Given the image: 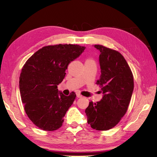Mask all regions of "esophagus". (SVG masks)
<instances>
[{
	"label": "esophagus",
	"instance_id": "1",
	"mask_svg": "<svg viewBox=\"0 0 157 157\" xmlns=\"http://www.w3.org/2000/svg\"><path fill=\"white\" fill-rule=\"evenodd\" d=\"M77 97L78 98H80L82 97V96L80 94H79V93H77Z\"/></svg>",
	"mask_w": 157,
	"mask_h": 157
}]
</instances>
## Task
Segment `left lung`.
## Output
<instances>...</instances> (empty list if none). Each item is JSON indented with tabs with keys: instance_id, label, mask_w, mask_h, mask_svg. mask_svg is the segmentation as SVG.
<instances>
[{
	"instance_id": "obj_1",
	"label": "left lung",
	"mask_w": 157,
	"mask_h": 157,
	"mask_svg": "<svg viewBox=\"0 0 157 157\" xmlns=\"http://www.w3.org/2000/svg\"><path fill=\"white\" fill-rule=\"evenodd\" d=\"M100 52V78L97 81L103 92L100 101L89 103L85 110L93 129L107 130L116 126L126 113L134 90V78L129 65L119 52L94 45Z\"/></svg>"
}]
</instances>
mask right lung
Returning <instances> with one entry per match:
<instances>
[{
  "label": "right lung",
  "mask_w": 157,
  "mask_h": 157,
  "mask_svg": "<svg viewBox=\"0 0 157 157\" xmlns=\"http://www.w3.org/2000/svg\"><path fill=\"white\" fill-rule=\"evenodd\" d=\"M84 46H47L36 51L23 65L20 77L21 101L29 119L46 131L58 130L76 97L66 96L58 89L71 61L82 54Z\"/></svg>",
  "instance_id": "obj_1"
}]
</instances>
